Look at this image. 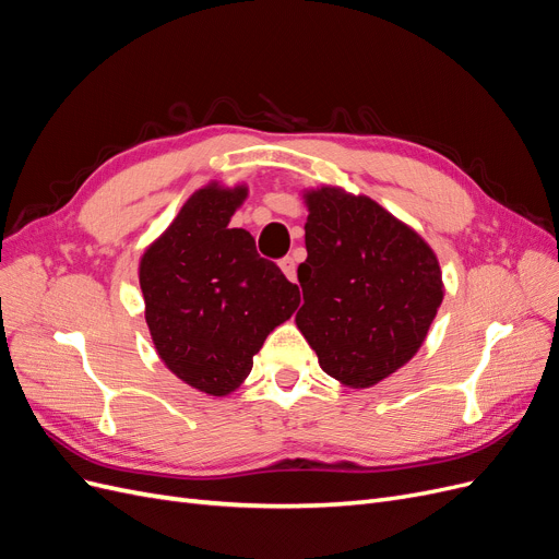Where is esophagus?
<instances>
[{
  "mask_svg": "<svg viewBox=\"0 0 559 559\" xmlns=\"http://www.w3.org/2000/svg\"><path fill=\"white\" fill-rule=\"evenodd\" d=\"M296 265H298L296 257H284V259L280 261V267H282V273L286 275V280L296 282Z\"/></svg>",
  "mask_w": 559,
  "mask_h": 559,
  "instance_id": "1",
  "label": "esophagus"
}]
</instances>
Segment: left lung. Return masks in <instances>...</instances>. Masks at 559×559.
Instances as JSON below:
<instances>
[{
	"instance_id": "8db88e82",
	"label": "left lung",
	"mask_w": 559,
	"mask_h": 559,
	"mask_svg": "<svg viewBox=\"0 0 559 559\" xmlns=\"http://www.w3.org/2000/svg\"><path fill=\"white\" fill-rule=\"evenodd\" d=\"M306 249L296 326L324 373L373 386L408 364L443 302L433 249L366 195L335 186L302 193Z\"/></svg>"
}]
</instances>
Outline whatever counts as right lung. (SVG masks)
Here are the masks:
<instances>
[{"instance_id":"right-lung-1","label":"right lung","mask_w":559,"mask_h":559,"mask_svg":"<svg viewBox=\"0 0 559 559\" xmlns=\"http://www.w3.org/2000/svg\"><path fill=\"white\" fill-rule=\"evenodd\" d=\"M245 198L247 186L207 183L140 261L144 317L158 357L210 396H226L245 382L267 333L300 302L298 286L259 257L251 235L228 226Z\"/></svg>"}]
</instances>
